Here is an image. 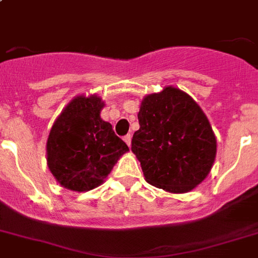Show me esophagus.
<instances>
[{"label": "esophagus", "instance_id": "34e87169", "mask_svg": "<svg viewBox=\"0 0 258 258\" xmlns=\"http://www.w3.org/2000/svg\"><path fill=\"white\" fill-rule=\"evenodd\" d=\"M124 141L126 142L127 146L131 148V145H132V136H131V134H126V136H125V137H124Z\"/></svg>", "mask_w": 258, "mask_h": 258}]
</instances>
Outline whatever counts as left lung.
<instances>
[{
	"label": "left lung",
	"mask_w": 258,
	"mask_h": 258,
	"mask_svg": "<svg viewBox=\"0 0 258 258\" xmlns=\"http://www.w3.org/2000/svg\"><path fill=\"white\" fill-rule=\"evenodd\" d=\"M132 152L146 182L171 194L194 190L210 174L216 137L207 116L188 93L169 86L142 99Z\"/></svg>",
	"instance_id": "1"
}]
</instances>
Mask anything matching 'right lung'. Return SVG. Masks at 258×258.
<instances>
[{
	"label": "right lung",
	"mask_w": 258,
	"mask_h": 258,
	"mask_svg": "<svg viewBox=\"0 0 258 258\" xmlns=\"http://www.w3.org/2000/svg\"><path fill=\"white\" fill-rule=\"evenodd\" d=\"M105 104L95 95H79L67 104L51 127L46 145L47 166L67 190L86 192L99 187L127 145L100 113Z\"/></svg>",
	"instance_id": "right-lung-1"
}]
</instances>
